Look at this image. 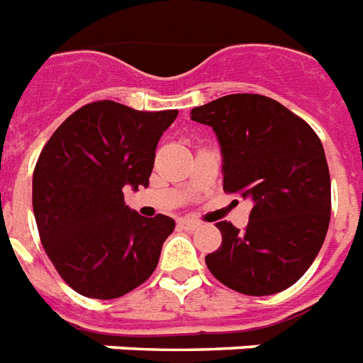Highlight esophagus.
Returning a JSON list of instances; mask_svg holds the SVG:
<instances>
[{
  "mask_svg": "<svg viewBox=\"0 0 363 363\" xmlns=\"http://www.w3.org/2000/svg\"><path fill=\"white\" fill-rule=\"evenodd\" d=\"M179 227H181V229H186V230H194L200 227V223L192 221V219H181V221H179Z\"/></svg>",
  "mask_w": 363,
  "mask_h": 363,
  "instance_id": "esophagus-1",
  "label": "esophagus"
}]
</instances>
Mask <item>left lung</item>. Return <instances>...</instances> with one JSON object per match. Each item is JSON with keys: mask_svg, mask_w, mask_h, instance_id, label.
<instances>
[{"mask_svg": "<svg viewBox=\"0 0 363 363\" xmlns=\"http://www.w3.org/2000/svg\"><path fill=\"white\" fill-rule=\"evenodd\" d=\"M223 155V190L250 198L246 229L217 223L223 242L206 256L233 291L269 296L296 283L323 246L331 219V177L313 128L279 101L230 94L194 107Z\"/></svg>", "mask_w": 363, "mask_h": 363, "instance_id": "obj_1", "label": "left lung"}]
</instances>
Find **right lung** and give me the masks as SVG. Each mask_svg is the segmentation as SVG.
<instances>
[{
  "instance_id": "add662e5",
  "label": "right lung",
  "mask_w": 363,
  "mask_h": 363,
  "mask_svg": "<svg viewBox=\"0 0 363 363\" xmlns=\"http://www.w3.org/2000/svg\"><path fill=\"white\" fill-rule=\"evenodd\" d=\"M177 115L101 99L67 117L42 150L32 177L40 240L82 296L119 298L157 267L174 221L138 216L123 190L150 184L157 142Z\"/></svg>"
}]
</instances>
